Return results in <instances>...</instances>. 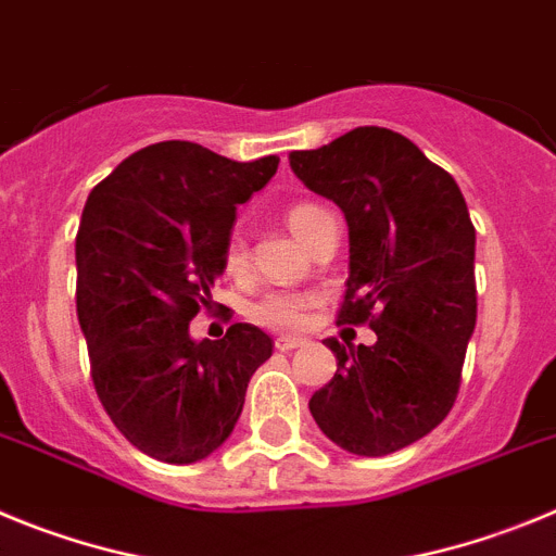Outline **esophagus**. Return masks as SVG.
<instances>
[{
  "label": "esophagus",
  "instance_id": "1",
  "mask_svg": "<svg viewBox=\"0 0 556 556\" xmlns=\"http://www.w3.org/2000/svg\"><path fill=\"white\" fill-rule=\"evenodd\" d=\"M307 343V338H299V334H279L277 340H274V346L279 349V352H293V349L304 346Z\"/></svg>",
  "mask_w": 556,
  "mask_h": 556
}]
</instances>
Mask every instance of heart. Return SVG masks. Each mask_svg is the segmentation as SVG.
I'll list each match as a JSON object with an SVG mask.
<instances>
[{
    "mask_svg": "<svg viewBox=\"0 0 556 556\" xmlns=\"http://www.w3.org/2000/svg\"><path fill=\"white\" fill-rule=\"evenodd\" d=\"M329 216V210L315 202H296L285 210V222L299 241L309 243L315 227ZM222 266L229 277H243L249 271V243L243 232H229L224 241ZM318 307V293L313 290H268L257 302L249 304V318L268 329H299L309 321Z\"/></svg>",
    "mask_w": 556,
    "mask_h": 556,
    "instance_id": "heart-1",
    "label": "heart"
}]
</instances>
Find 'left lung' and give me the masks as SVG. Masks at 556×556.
Listing matches in <instances>:
<instances>
[{
  "label": "left lung",
  "instance_id": "1",
  "mask_svg": "<svg viewBox=\"0 0 556 556\" xmlns=\"http://www.w3.org/2000/svg\"><path fill=\"white\" fill-rule=\"evenodd\" d=\"M288 160L309 191L346 216L338 327L377 332L374 346L349 353L324 340L338 371L315 390L309 413L340 448L384 457L432 432L454 407L477 327V229L452 174L393 129L357 127Z\"/></svg>",
  "mask_w": 556,
  "mask_h": 556
}]
</instances>
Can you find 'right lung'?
I'll use <instances>...</instances> for the list:
<instances>
[{
    "label": "right lung",
    "instance_id": "1",
    "mask_svg": "<svg viewBox=\"0 0 556 556\" xmlns=\"http://www.w3.org/2000/svg\"><path fill=\"white\" fill-rule=\"evenodd\" d=\"M279 157L235 163L191 141L129 154L85 202L77 229V318L91 379L118 432L160 463L216 452L243 409L274 340L232 324L222 340H191L213 309L210 288L235 207L274 177Z\"/></svg>",
    "mask_w": 556,
    "mask_h": 556
}]
</instances>
